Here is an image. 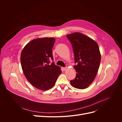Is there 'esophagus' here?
<instances>
[{"instance_id": "34e87169", "label": "esophagus", "mask_w": 122, "mask_h": 122, "mask_svg": "<svg viewBox=\"0 0 122 122\" xmlns=\"http://www.w3.org/2000/svg\"><path fill=\"white\" fill-rule=\"evenodd\" d=\"M62 69L64 70V71H66V70L67 69V67H62Z\"/></svg>"}]
</instances>
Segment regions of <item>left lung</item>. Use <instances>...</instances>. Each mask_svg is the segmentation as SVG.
I'll return each instance as SVG.
<instances>
[{"mask_svg":"<svg viewBox=\"0 0 122 122\" xmlns=\"http://www.w3.org/2000/svg\"><path fill=\"white\" fill-rule=\"evenodd\" d=\"M71 42L75 56L74 66L76 78L70 81L72 86L85 89L89 86L98 72L101 55L98 44L89 37L80 33L67 36Z\"/></svg>","mask_w":122,"mask_h":122,"instance_id":"8db88e82","label":"left lung"}]
</instances>
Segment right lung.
<instances>
[{
  "instance_id": "right-lung-1",
  "label": "right lung",
  "mask_w": 122,
  "mask_h": 122,
  "mask_svg": "<svg viewBox=\"0 0 122 122\" xmlns=\"http://www.w3.org/2000/svg\"><path fill=\"white\" fill-rule=\"evenodd\" d=\"M53 37L38 38L30 41L21 54V64L25 76L36 88L46 91L52 88L62 71L53 62ZM53 62L50 64V60Z\"/></svg>"
}]
</instances>
